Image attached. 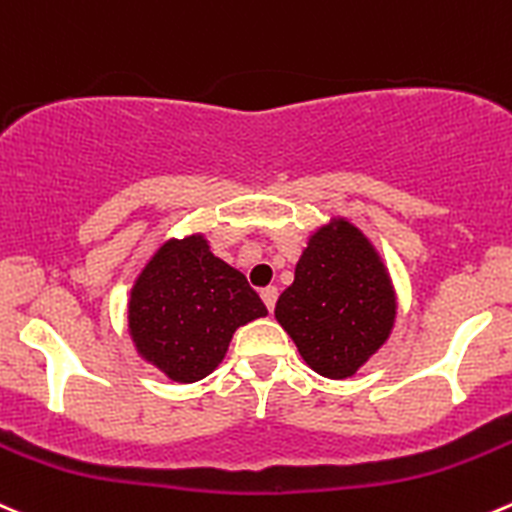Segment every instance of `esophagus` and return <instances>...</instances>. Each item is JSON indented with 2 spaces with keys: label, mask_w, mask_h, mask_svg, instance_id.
I'll return each mask as SVG.
<instances>
[{
  "label": "esophagus",
  "mask_w": 512,
  "mask_h": 512,
  "mask_svg": "<svg viewBox=\"0 0 512 512\" xmlns=\"http://www.w3.org/2000/svg\"><path fill=\"white\" fill-rule=\"evenodd\" d=\"M260 297H262V302H265V307L267 310H275V302H277V287H265V290L260 292Z\"/></svg>",
  "instance_id": "34e87169"
}]
</instances>
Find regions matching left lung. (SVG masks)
<instances>
[{
  "instance_id": "left-lung-1",
  "label": "left lung",
  "mask_w": 512,
  "mask_h": 512,
  "mask_svg": "<svg viewBox=\"0 0 512 512\" xmlns=\"http://www.w3.org/2000/svg\"><path fill=\"white\" fill-rule=\"evenodd\" d=\"M275 317L317 375L345 380L388 342L398 295L375 245L332 217L307 240Z\"/></svg>"
}]
</instances>
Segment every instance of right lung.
<instances>
[{
  "mask_svg": "<svg viewBox=\"0 0 512 512\" xmlns=\"http://www.w3.org/2000/svg\"><path fill=\"white\" fill-rule=\"evenodd\" d=\"M265 315L247 277L212 255L205 235L167 240L142 267L127 302L137 352L175 382L210 375L237 327Z\"/></svg>",
  "mask_w": 512,
  "mask_h": 512,
  "instance_id": "right-lung-1",
  "label": "right lung"
}]
</instances>
